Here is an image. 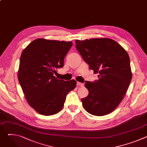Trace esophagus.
Returning a JSON list of instances; mask_svg holds the SVG:
<instances>
[{"label": "esophagus", "mask_w": 147, "mask_h": 147, "mask_svg": "<svg viewBox=\"0 0 147 147\" xmlns=\"http://www.w3.org/2000/svg\"><path fill=\"white\" fill-rule=\"evenodd\" d=\"M77 86H78V87H84V84H82V83H81V82H77Z\"/></svg>", "instance_id": "obj_1"}]
</instances>
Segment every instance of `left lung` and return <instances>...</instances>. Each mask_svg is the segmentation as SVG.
<instances>
[{
    "mask_svg": "<svg viewBox=\"0 0 147 147\" xmlns=\"http://www.w3.org/2000/svg\"><path fill=\"white\" fill-rule=\"evenodd\" d=\"M76 47L98 80L86 81L88 95L81 99L89 113L102 116L113 112L123 100L132 78L130 58L115 40L107 38L76 40Z\"/></svg>",
    "mask_w": 147,
    "mask_h": 147,
    "instance_id": "left-lung-1",
    "label": "left lung"
}]
</instances>
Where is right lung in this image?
I'll return each mask as SVG.
<instances>
[{
  "label": "right lung",
  "instance_id": "1",
  "mask_svg": "<svg viewBox=\"0 0 147 147\" xmlns=\"http://www.w3.org/2000/svg\"><path fill=\"white\" fill-rule=\"evenodd\" d=\"M72 45L71 41L38 38L21 55L18 79L28 103L40 115L59 112L66 95L76 87L75 80L65 81L54 76L58 68L63 67L65 57Z\"/></svg>",
  "mask_w": 147,
  "mask_h": 147
}]
</instances>
